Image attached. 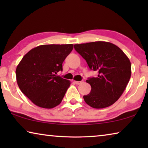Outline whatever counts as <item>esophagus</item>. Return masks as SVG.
Segmentation results:
<instances>
[{"label":"esophagus","instance_id":"esophagus-1","mask_svg":"<svg viewBox=\"0 0 148 148\" xmlns=\"http://www.w3.org/2000/svg\"><path fill=\"white\" fill-rule=\"evenodd\" d=\"M84 81H80V82H78V81H74V83L76 84V85H79L83 83Z\"/></svg>","mask_w":148,"mask_h":148}]
</instances>
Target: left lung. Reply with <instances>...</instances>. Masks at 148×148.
Instances as JSON below:
<instances>
[{
    "label": "left lung",
    "mask_w": 148,
    "mask_h": 148,
    "mask_svg": "<svg viewBox=\"0 0 148 148\" xmlns=\"http://www.w3.org/2000/svg\"><path fill=\"white\" fill-rule=\"evenodd\" d=\"M74 48L86 60L89 69L98 76L86 80L91 86L85 102L94 108H104L114 104L121 96L131 76V64L124 52L108 42L75 44Z\"/></svg>",
    "instance_id": "8db88e82"
}]
</instances>
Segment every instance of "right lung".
<instances>
[{
    "label": "right lung",
    "mask_w": 148,
    "mask_h": 148,
    "mask_svg": "<svg viewBox=\"0 0 148 148\" xmlns=\"http://www.w3.org/2000/svg\"><path fill=\"white\" fill-rule=\"evenodd\" d=\"M72 49L73 44L41 45L30 50L17 65V85L37 106L50 109L61 102L71 82L56 74Z\"/></svg>",
    "instance_id": "add662e5"
}]
</instances>
